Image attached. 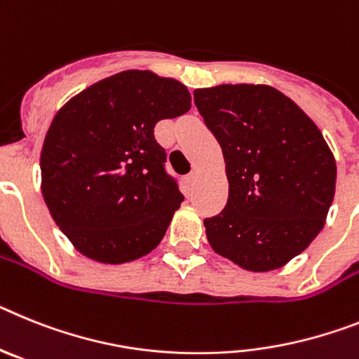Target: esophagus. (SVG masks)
I'll return each instance as SVG.
<instances>
[{"instance_id":"obj_1","label":"esophagus","mask_w":359,"mask_h":359,"mask_svg":"<svg viewBox=\"0 0 359 359\" xmlns=\"http://www.w3.org/2000/svg\"><path fill=\"white\" fill-rule=\"evenodd\" d=\"M197 179H198V171L197 170H191L188 175H186V182H188L189 186H193V184L197 182Z\"/></svg>"}]
</instances>
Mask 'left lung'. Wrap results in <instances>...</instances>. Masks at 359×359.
<instances>
[{"mask_svg": "<svg viewBox=\"0 0 359 359\" xmlns=\"http://www.w3.org/2000/svg\"><path fill=\"white\" fill-rule=\"evenodd\" d=\"M193 95L229 182L222 213L204 220L208 242L242 269L285 266L325 224L334 155L309 115L273 86L220 85Z\"/></svg>", "mask_w": 359, "mask_h": 359, "instance_id": "1", "label": "left lung"}]
</instances>
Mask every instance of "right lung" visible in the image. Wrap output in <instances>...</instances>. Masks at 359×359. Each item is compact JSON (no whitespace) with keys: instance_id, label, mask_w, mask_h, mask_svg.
<instances>
[{"instance_id":"1","label":"right lung","mask_w":359,"mask_h":359,"mask_svg":"<svg viewBox=\"0 0 359 359\" xmlns=\"http://www.w3.org/2000/svg\"><path fill=\"white\" fill-rule=\"evenodd\" d=\"M189 108L180 81L124 70L55 114L41 149V191L81 255L126 264L161 244L184 197L164 170L166 151L154 128Z\"/></svg>"}]
</instances>
